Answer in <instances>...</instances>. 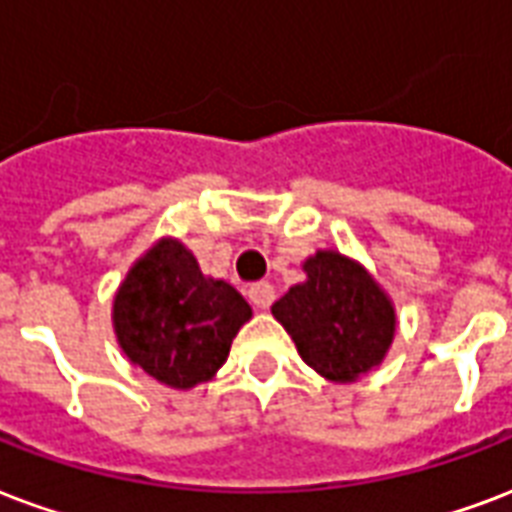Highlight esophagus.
<instances>
[{"mask_svg": "<svg viewBox=\"0 0 512 512\" xmlns=\"http://www.w3.org/2000/svg\"><path fill=\"white\" fill-rule=\"evenodd\" d=\"M273 298H276V292H273L271 282H255L249 287V300L255 308H271Z\"/></svg>", "mask_w": 512, "mask_h": 512, "instance_id": "obj_1", "label": "esophagus"}]
</instances>
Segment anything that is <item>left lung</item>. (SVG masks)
Listing matches in <instances>:
<instances>
[{
  "mask_svg": "<svg viewBox=\"0 0 512 512\" xmlns=\"http://www.w3.org/2000/svg\"><path fill=\"white\" fill-rule=\"evenodd\" d=\"M306 282L273 303L300 357L330 381H354L384 360L395 335V308L365 268L338 252L308 257Z\"/></svg>",
  "mask_w": 512,
  "mask_h": 512,
  "instance_id": "left-lung-1",
  "label": "left lung"
}]
</instances>
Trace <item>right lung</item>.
<instances>
[{
  "label": "right lung",
  "mask_w": 512,
  "mask_h": 512,
  "mask_svg": "<svg viewBox=\"0 0 512 512\" xmlns=\"http://www.w3.org/2000/svg\"><path fill=\"white\" fill-rule=\"evenodd\" d=\"M252 308L228 282L206 279L179 241L163 239L115 295V333L128 360L174 389L209 381Z\"/></svg>",
  "instance_id": "1"
}]
</instances>
